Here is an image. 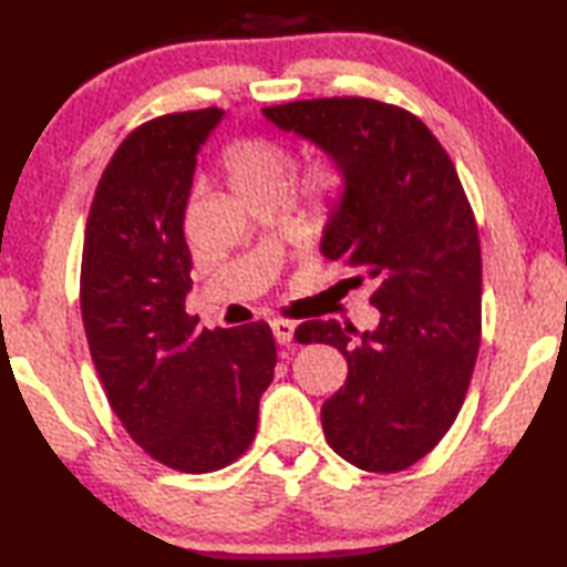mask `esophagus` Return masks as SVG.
Returning a JSON list of instances; mask_svg holds the SVG:
<instances>
[{"label": "esophagus", "instance_id": "obj_1", "mask_svg": "<svg viewBox=\"0 0 567 567\" xmlns=\"http://www.w3.org/2000/svg\"><path fill=\"white\" fill-rule=\"evenodd\" d=\"M270 324H272V332H275L277 344H290L292 342L295 322H290V320H272Z\"/></svg>", "mask_w": 567, "mask_h": 567}]
</instances>
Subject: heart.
I'll list each match as a JSON object with an SVG mask.
<instances>
[{
  "mask_svg": "<svg viewBox=\"0 0 567 567\" xmlns=\"http://www.w3.org/2000/svg\"><path fill=\"white\" fill-rule=\"evenodd\" d=\"M225 169L239 195L255 192H285L292 169V150L272 137L237 140L225 152ZM348 189V169L342 162L322 152L305 165L302 192L307 199L320 205H332L342 199Z\"/></svg>",
  "mask_w": 567,
  "mask_h": 567,
  "instance_id": "b5f03b06",
  "label": "heart"
}]
</instances>
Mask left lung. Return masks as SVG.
Masks as SVG:
<instances>
[{
    "label": "left lung",
    "instance_id": "left-lung-1",
    "mask_svg": "<svg viewBox=\"0 0 567 567\" xmlns=\"http://www.w3.org/2000/svg\"><path fill=\"white\" fill-rule=\"evenodd\" d=\"M262 112L348 169L322 255L348 267L350 287H375L380 324L310 320L295 340L348 360V380L322 405L330 447L368 473H400L445 437L475 370L483 257L473 207L435 134L395 104L322 97Z\"/></svg>",
    "mask_w": 567,
    "mask_h": 567
}]
</instances>
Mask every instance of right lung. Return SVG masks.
<instances>
[{
    "instance_id": "right-lung-1",
    "label": "right lung",
    "mask_w": 567,
    "mask_h": 567,
    "mask_svg": "<svg viewBox=\"0 0 567 567\" xmlns=\"http://www.w3.org/2000/svg\"><path fill=\"white\" fill-rule=\"evenodd\" d=\"M223 114H162L124 137L94 192L80 275L84 332L114 415L150 457L192 475L252 445L277 364L267 322L199 330L185 312V209L199 145Z\"/></svg>"
}]
</instances>
